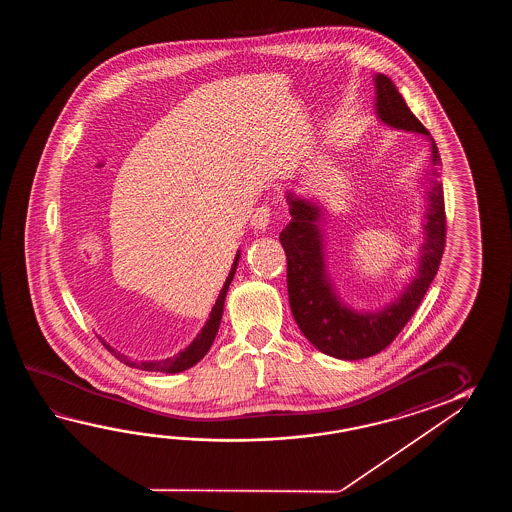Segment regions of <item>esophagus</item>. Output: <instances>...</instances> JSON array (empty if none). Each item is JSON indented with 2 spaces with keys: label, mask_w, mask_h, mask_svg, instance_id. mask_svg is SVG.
<instances>
[{
  "label": "esophagus",
  "mask_w": 512,
  "mask_h": 512,
  "mask_svg": "<svg viewBox=\"0 0 512 512\" xmlns=\"http://www.w3.org/2000/svg\"><path fill=\"white\" fill-rule=\"evenodd\" d=\"M269 223H271V208L267 207V205H261V207L256 208L254 214H252V227L261 232V230L269 227Z\"/></svg>",
  "instance_id": "34e87169"
}]
</instances>
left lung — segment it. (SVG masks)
<instances>
[{"mask_svg": "<svg viewBox=\"0 0 512 512\" xmlns=\"http://www.w3.org/2000/svg\"><path fill=\"white\" fill-rule=\"evenodd\" d=\"M377 115L397 130L428 135V130L406 106L403 95L386 75L375 77ZM432 164L441 157L430 139ZM435 177L439 172L435 170ZM291 221L282 230L280 241L287 256V291L294 320L305 338L322 353L335 359L359 360L390 346L414 316L443 258L446 243L445 196L441 181H434L428 194L426 238L419 272L403 294L379 313H355L338 300L327 280L322 234L316 225L320 210L309 201L287 196Z\"/></svg>", "mask_w": 512, "mask_h": 512, "instance_id": "1", "label": "left lung"}]
</instances>
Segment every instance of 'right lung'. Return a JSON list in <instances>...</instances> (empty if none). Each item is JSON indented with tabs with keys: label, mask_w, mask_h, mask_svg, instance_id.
Instances as JSON below:
<instances>
[{
	"label": "right lung",
	"mask_w": 512,
	"mask_h": 512,
	"mask_svg": "<svg viewBox=\"0 0 512 512\" xmlns=\"http://www.w3.org/2000/svg\"><path fill=\"white\" fill-rule=\"evenodd\" d=\"M238 261H240V252H238V254H236V258H234L232 269H230L229 272V278L225 280V285H223V289H221V293H219L216 305L212 307V313H210V318H208L207 324H205V327L201 329V333L194 338V342H192L185 351L177 353V355L172 357V359L155 360V362H131L126 355H120V353H117L115 349L106 346V342H104V346H106L108 351H111V353H113L120 362L128 364L131 368H139V370L146 371H164V373H179V371H185L188 370V368H192L194 364H197L199 360L203 359V357L207 355V351L210 349V346H212L214 338L218 335L219 324H221V315H223V305H225V296H227L230 282H232V278H234V272H236V267H238Z\"/></svg>",
	"instance_id": "add662e5"
}]
</instances>
